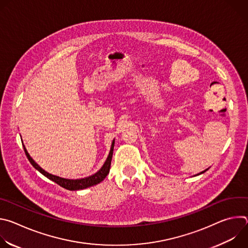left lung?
<instances>
[{
  "label": "left lung",
  "mask_w": 248,
  "mask_h": 248,
  "mask_svg": "<svg viewBox=\"0 0 248 248\" xmlns=\"http://www.w3.org/2000/svg\"><path fill=\"white\" fill-rule=\"evenodd\" d=\"M207 170H208V169H207ZM203 170V171H201V172H199V173H197V175H198V174H201V173H203V172H205V171H206V170Z\"/></svg>",
  "instance_id": "left-lung-1"
}]
</instances>
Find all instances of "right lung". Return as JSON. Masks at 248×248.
I'll return each mask as SVG.
<instances>
[{
  "instance_id": "1",
  "label": "right lung",
  "mask_w": 248,
  "mask_h": 248,
  "mask_svg": "<svg viewBox=\"0 0 248 248\" xmlns=\"http://www.w3.org/2000/svg\"><path fill=\"white\" fill-rule=\"evenodd\" d=\"M114 145H115V139L113 140L112 145H111V150L110 153L108 155L107 160L104 163V165L102 166V168L95 172L94 174L87 176V178L84 179H78V180H68V179H63V178H60V176L54 175L52 173H49L48 171H46L45 170H43L36 162H35L29 155V153L27 152L25 146L23 145V149L25 152V155L27 157V159L29 160V162L31 163V165L36 169L37 170H39L42 174H44L46 178H48L49 180H51L52 182L56 183L57 185H59L60 186L67 189V190H79V189H84L93 186L98 185L99 183H101L106 176L108 175L109 171H110V168H111V162H112V157H113V151H114Z\"/></svg>"
}]
</instances>
